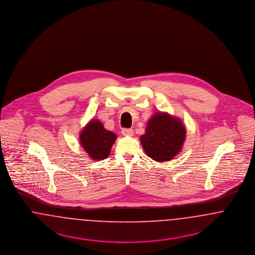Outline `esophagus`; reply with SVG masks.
Returning <instances> with one entry per match:
<instances>
[{
	"mask_svg": "<svg viewBox=\"0 0 255 255\" xmlns=\"http://www.w3.org/2000/svg\"><path fill=\"white\" fill-rule=\"evenodd\" d=\"M133 133L134 131L131 128H123L122 129V134L125 136H132Z\"/></svg>",
	"mask_w": 255,
	"mask_h": 255,
	"instance_id": "34e87169",
	"label": "esophagus"
}]
</instances>
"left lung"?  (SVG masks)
Returning <instances> with one entry per match:
<instances>
[{"label": "left lung", "instance_id": "8db88e82", "mask_svg": "<svg viewBox=\"0 0 255 255\" xmlns=\"http://www.w3.org/2000/svg\"><path fill=\"white\" fill-rule=\"evenodd\" d=\"M186 139L182 121L166 112L155 113L140 137L144 152L158 162L169 161L181 151Z\"/></svg>", "mask_w": 255, "mask_h": 255}]
</instances>
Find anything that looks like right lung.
I'll return each mask as SVG.
<instances>
[{
    "label": "right lung",
    "instance_id": "obj_1",
    "mask_svg": "<svg viewBox=\"0 0 255 255\" xmlns=\"http://www.w3.org/2000/svg\"><path fill=\"white\" fill-rule=\"evenodd\" d=\"M117 136L107 130L99 120H91L80 133V144L95 161L108 158Z\"/></svg>",
    "mask_w": 255,
    "mask_h": 255
}]
</instances>
